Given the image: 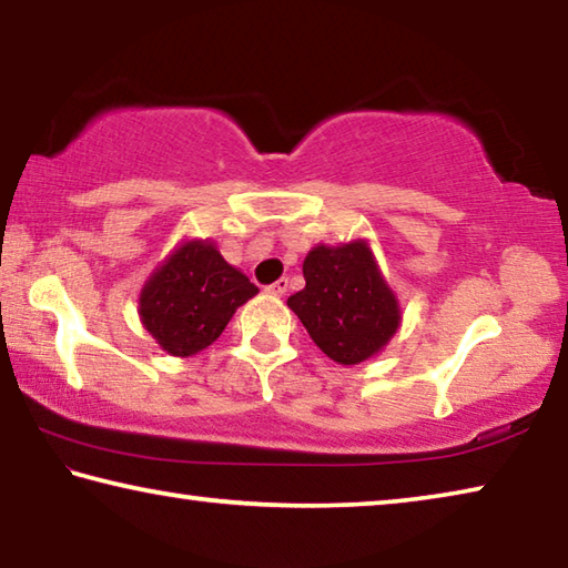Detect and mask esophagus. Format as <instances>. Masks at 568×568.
<instances>
[{
  "label": "esophagus",
  "instance_id": "obj_1",
  "mask_svg": "<svg viewBox=\"0 0 568 568\" xmlns=\"http://www.w3.org/2000/svg\"><path fill=\"white\" fill-rule=\"evenodd\" d=\"M267 293L271 295H285V291H287V277H281V281H275V283H271L265 287Z\"/></svg>",
  "mask_w": 568,
  "mask_h": 568
}]
</instances>
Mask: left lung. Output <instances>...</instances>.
Listing matches in <instances>:
<instances>
[{
    "mask_svg": "<svg viewBox=\"0 0 568 568\" xmlns=\"http://www.w3.org/2000/svg\"><path fill=\"white\" fill-rule=\"evenodd\" d=\"M303 277L305 287L287 297V305L335 363L355 365L371 358L398 331L396 295L365 243L313 247Z\"/></svg>",
    "mask_w": 568,
    "mask_h": 568,
    "instance_id": "obj_1",
    "label": "left lung"
}]
</instances>
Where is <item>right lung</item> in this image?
I'll return each instance as SVG.
<instances>
[{"label": "right lung", "instance_id": "right-lung-1", "mask_svg": "<svg viewBox=\"0 0 568 568\" xmlns=\"http://www.w3.org/2000/svg\"><path fill=\"white\" fill-rule=\"evenodd\" d=\"M257 293L215 245L185 243L150 277L140 295L145 328L172 355H195L220 338L227 321Z\"/></svg>", "mask_w": 568, "mask_h": 568}]
</instances>
